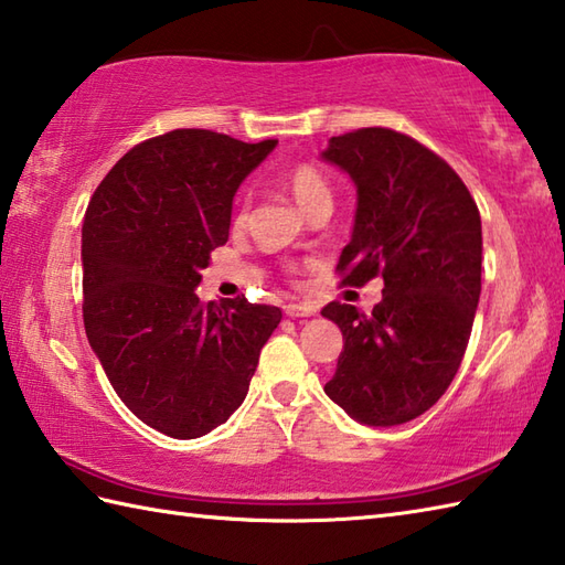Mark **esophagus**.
I'll use <instances>...</instances> for the list:
<instances>
[{"label":"esophagus","instance_id":"1","mask_svg":"<svg viewBox=\"0 0 565 565\" xmlns=\"http://www.w3.org/2000/svg\"><path fill=\"white\" fill-rule=\"evenodd\" d=\"M316 306L313 303H286L284 306V313L289 318H308V316H316Z\"/></svg>","mask_w":565,"mask_h":565}]
</instances>
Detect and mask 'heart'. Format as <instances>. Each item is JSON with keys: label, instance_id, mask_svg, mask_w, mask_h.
<instances>
[{"label": "heart", "instance_id": "obj_1", "mask_svg": "<svg viewBox=\"0 0 565 565\" xmlns=\"http://www.w3.org/2000/svg\"><path fill=\"white\" fill-rule=\"evenodd\" d=\"M286 182H289L291 194L296 199L298 206H301L306 213L316 206L320 201H330V184L328 179L322 177V172L313 164H296L294 170L286 177ZM245 213H247V199H239L237 203V211L233 215L235 225H239L245 221Z\"/></svg>", "mask_w": 565, "mask_h": 565}]
</instances>
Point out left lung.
<instances>
[{
    "label": "left lung",
    "mask_w": 565,
    "mask_h": 565,
    "mask_svg": "<svg viewBox=\"0 0 565 565\" xmlns=\"http://www.w3.org/2000/svg\"><path fill=\"white\" fill-rule=\"evenodd\" d=\"M322 160L356 186L342 284L381 276L371 313L328 303L344 350L326 383L330 401L371 427L411 423L435 405L461 366L481 298V213L439 154L391 128L330 138Z\"/></svg>",
    "instance_id": "left-lung-1"
}]
</instances>
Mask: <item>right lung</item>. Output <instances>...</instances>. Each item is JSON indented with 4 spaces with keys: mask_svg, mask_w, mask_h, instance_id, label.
Returning a JSON list of instances; mask_svg holds the SVG:
<instances>
[{
    "mask_svg": "<svg viewBox=\"0 0 565 565\" xmlns=\"http://www.w3.org/2000/svg\"><path fill=\"white\" fill-rule=\"evenodd\" d=\"M276 140L177 128L128 150L82 225V313L118 398L148 427L196 439L243 405L281 322L247 298L201 303L211 252L227 243L233 196Z\"/></svg>",
    "mask_w": 565,
    "mask_h": 565,
    "instance_id": "obj_1",
    "label": "right lung"
}]
</instances>
